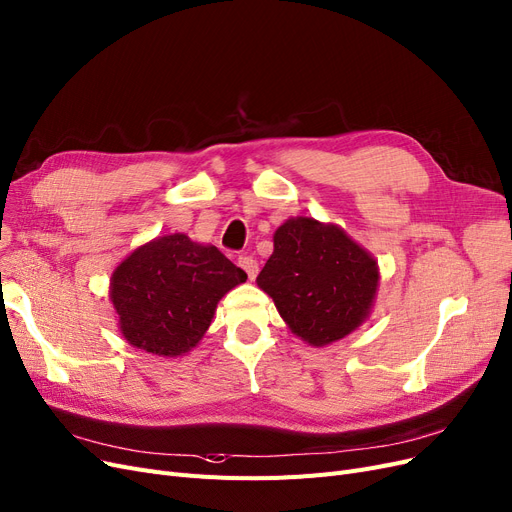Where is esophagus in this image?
I'll list each match as a JSON object with an SVG mask.
<instances>
[{"instance_id":"1","label":"esophagus","mask_w":512,"mask_h":512,"mask_svg":"<svg viewBox=\"0 0 512 512\" xmlns=\"http://www.w3.org/2000/svg\"><path fill=\"white\" fill-rule=\"evenodd\" d=\"M238 266L246 272V276H249L251 280H255V276L259 274V263L251 255H240L238 257Z\"/></svg>"}]
</instances>
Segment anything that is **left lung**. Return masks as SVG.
I'll return each instance as SVG.
<instances>
[{"label":"left lung","instance_id":"1","mask_svg":"<svg viewBox=\"0 0 512 512\" xmlns=\"http://www.w3.org/2000/svg\"><path fill=\"white\" fill-rule=\"evenodd\" d=\"M377 280L373 257L344 230L297 217L276 230L274 253L257 285L297 337L327 346L367 318Z\"/></svg>","mask_w":512,"mask_h":512}]
</instances>
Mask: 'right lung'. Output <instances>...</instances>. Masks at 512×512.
I'll return each mask as SVG.
<instances>
[{"label":"right lung","mask_w":512,"mask_h":512,"mask_svg":"<svg viewBox=\"0 0 512 512\" xmlns=\"http://www.w3.org/2000/svg\"><path fill=\"white\" fill-rule=\"evenodd\" d=\"M244 280V270L217 246L173 234L139 246L120 263L111 276V301L130 346L173 358L200 342L217 301Z\"/></svg>","instance_id":"1"}]
</instances>
